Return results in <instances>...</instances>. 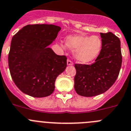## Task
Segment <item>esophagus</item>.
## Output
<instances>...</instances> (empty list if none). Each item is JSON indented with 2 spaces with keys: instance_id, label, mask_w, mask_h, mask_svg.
<instances>
[{
  "instance_id": "obj_1",
  "label": "esophagus",
  "mask_w": 131,
  "mask_h": 131,
  "mask_svg": "<svg viewBox=\"0 0 131 131\" xmlns=\"http://www.w3.org/2000/svg\"><path fill=\"white\" fill-rule=\"evenodd\" d=\"M73 64H74V63H73V62L70 59L67 60V64H68V65H73Z\"/></svg>"
}]
</instances>
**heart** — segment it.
<instances>
[{
	"label": "heart",
	"instance_id": "1",
	"mask_svg": "<svg viewBox=\"0 0 131 131\" xmlns=\"http://www.w3.org/2000/svg\"><path fill=\"white\" fill-rule=\"evenodd\" d=\"M65 45L74 51V56L78 61L88 63L97 58L102 48V41L97 35H70L66 38Z\"/></svg>",
	"mask_w": 131,
	"mask_h": 131
}]
</instances>
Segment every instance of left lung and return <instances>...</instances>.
I'll return each mask as SVG.
<instances>
[{
	"mask_svg": "<svg viewBox=\"0 0 131 131\" xmlns=\"http://www.w3.org/2000/svg\"><path fill=\"white\" fill-rule=\"evenodd\" d=\"M100 35L102 48L95 63L74 65L76 70L74 88L80 96L92 97L104 93L119 75L122 63L120 40L112 32Z\"/></svg>",
	"mask_w": 131,
	"mask_h": 131,
	"instance_id": "obj_1",
	"label": "left lung"
}]
</instances>
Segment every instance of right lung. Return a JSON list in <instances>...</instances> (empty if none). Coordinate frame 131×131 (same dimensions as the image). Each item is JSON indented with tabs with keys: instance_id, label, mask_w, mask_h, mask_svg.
Here are the masks:
<instances>
[{
	"instance_id": "obj_1",
	"label": "right lung",
	"mask_w": 131,
	"mask_h": 131,
	"mask_svg": "<svg viewBox=\"0 0 131 131\" xmlns=\"http://www.w3.org/2000/svg\"><path fill=\"white\" fill-rule=\"evenodd\" d=\"M61 30L52 24H28L13 35L8 65L13 82L23 93L46 97L67 67V57L56 54L48 46Z\"/></svg>"
}]
</instances>
